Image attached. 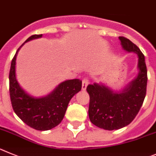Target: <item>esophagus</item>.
Wrapping results in <instances>:
<instances>
[{"mask_svg":"<svg viewBox=\"0 0 156 156\" xmlns=\"http://www.w3.org/2000/svg\"><path fill=\"white\" fill-rule=\"evenodd\" d=\"M88 81L87 79H83L82 81V85H81V89L83 91H85L86 89L87 86H88Z\"/></svg>","mask_w":156,"mask_h":156,"instance_id":"obj_1","label":"esophagus"}]
</instances>
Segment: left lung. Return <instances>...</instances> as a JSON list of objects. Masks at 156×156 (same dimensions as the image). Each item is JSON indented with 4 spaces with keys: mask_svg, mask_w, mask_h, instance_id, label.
I'll list each match as a JSON object with an SVG mask.
<instances>
[{
    "mask_svg": "<svg viewBox=\"0 0 156 156\" xmlns=\"http://www.w3.org/2000/svg\"><path fill=\"white\" fill-rule=\"evenodd\" d=\"M122 48L137 55L138 74L120 91H114L102 82L88 85L90 102L88 116L96 127L108 130H117L132 122L139 112L146 95L147 68L144 56L128 39L120 36Z\"/></svg>",
    "mask_w": 156,
    "mask_h": 156,
    "instance_id": "obj_1",
    "label": "left lung"
}]
</instances>
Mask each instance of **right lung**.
I'll return each mask as SVG.
<instances>
[{"mask_svg": "<svg viewBox=\"0 0 156 156\" xmlns=\"http://www.w3.org/2000/svg\"><path fill=\"white\" fill-rule=\"evenodd\" d=\"M43 35H33L18 49L12 59L9 73V92L14 111L28 126L38 130H48L62 121L71 98L81 89L79 79L67 80L59 84L50 94L34 97L20 86L16 78V57L19 50L30 40L41 38Z\"/></svg>", "mask_w": 156, "mask_h": 156, "instance_id": "obj_1", "label": "right lung"}]
</instances>
